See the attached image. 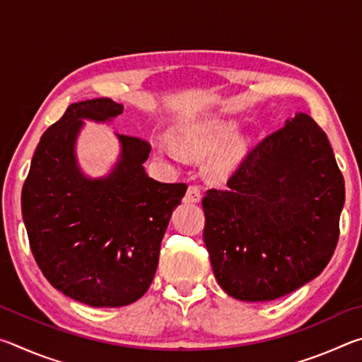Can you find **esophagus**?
<instances>
[{
	"instance_id": "esophagus-1",
	"label": "esophagus",
	"mask_w": 362,
	"mask_h": 362,
	"mask_svg": "<svg viewBox=\"0 0 362 362\" xmlns=\"http://www.w3.org/2000/svg\"><path fill=\"white\" fill-rule=\"evenodd\" d=\"M185 203H199L201 201V188L198 185H189L185 194Z\"/></svg>"
}]
</instances>
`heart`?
Here are the masks:
<instances>
[{
    "instance_id": "heart-1",
    "label": "heart",
    "mask_w": 362,
    "mask_h": 362,
    "mask_svg": "<svg viewBox=\"0 0 362 362\" xmlns=\"http://www.w3.org/2000/svg\"><path fill=\"white\" fill-rule=\"evenodd\" d=\"M240 131V122L235 119H212L188 126L177 134V142L183 150L193 155H204L217 150L225 143L226 146L220 150L209 163V173L214 177H225L233 173L249 153V140L244 137H235ZM159 153L169 158H175L177 151L173 146L159 145Z\"/></svg>"
}]
</instances>
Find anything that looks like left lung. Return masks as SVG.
<instances>
[{
	"mask_svg": "<svg viewBox=\"0 0 362 362\" xmlns=\"http://www.w3.org/2000/svg\"><path fill=\"white\" fill-rule=\"evenodd\" d=\"M345 182L332 146L298 113L203 198L204 244L220 287L268 302L320 276L339 241Z\"/></svg>",
	"mask_w": 362,
	"mask_h": 362,
	"instance_id": "left-lung-1",
	"label": "left lung"
}]
</instances>
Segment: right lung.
I'll return each instance as SVG.
<instances>
[{
  "label": "right lung",
  "instance_id": "add662e5",
  "mask_svg": "<svg viewBox=\"0 0 362 362\" xmlns=\"http://www.w3.org/2000/svg\"><path fill=\"white\" fill-rule=\"evenodd\" d=\"M124 107L112 99L71 103L42 134L22 188L30 249L57 291L89 306H124L148 291L159 247L187 183L146 175L151 146L116 134L121 155L112 173L89 179L75 144L83 119L112 121Z\"/></svg>",
  "mask_w": 362,
  "mask_h": 362
}]
</instances>
